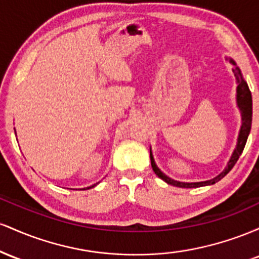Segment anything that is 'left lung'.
I'll return each mask as SVG.
<instances>
[{"instance_id":"obj_1","label":"left lung","mask_w":259,"mask_h":259,"mask_svg":"<svg viewBox=\"0 0 259 259\" xmlns=\"http://www.w3.org/2000/svg\"><path fill=\"white\" fill-rule=\"evenodd\" d=\"M228 59V58H227ZM231 64L234 65V75L236 78V82H237V88H236V103L237 107H239L240 112H241V119H242V124L241 127H240V133H239V138H237V144H236V148L234 150L233 154H231L230 159H229L228 165L225 167L224 170L222 171L221 174L217 175L215 178L210 180H206V181H200V183H181V181H177L171 178H169L163 173L160 169L157 167L156 162H154L152 152L150 150V157H151V165H152L153 171L156 173V175H158L162 180H164L165 183L169 184V185H174L178 187H185V189H192V187H200V186H206V185H213L215 184L217 181H219L221 179L227 175L229 171L233 169L235 165V163L237 162L239 157L241 156L243 148H245L246 141H247L248 134L251 132V124H252V95L251 91H249L247 82L245 81V79L242 78V74L240 68L237 67L236 63L233 61V59H229Z\"/></svg>"}]
</instances>
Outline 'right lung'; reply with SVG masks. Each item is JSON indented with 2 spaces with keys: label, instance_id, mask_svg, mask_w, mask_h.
Returning a JSON list of instances; mask_svg holds the SVG:
<instances>
[{
  "label": "right lung",
  "instance_id": "right-lung-1",
  "mask_svg": "<svg viewBox=\"0 0 259 259\" xmlns=\"http://www.w3.org/2000/svg\"><path fill=\"white\" fill-rule=\"evenodd\" d=\"M94 186H96V185H92V186H89V187H88V189H91V187H94Z\"/></svg>",
  "mask_w": 259,
  "mask_h": 259
}]
</instances>
